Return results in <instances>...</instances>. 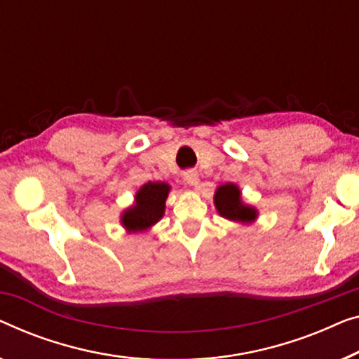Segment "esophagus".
Instances as JSON below:
<instances>
[{"label":"esophagus","instance_id":"1","mask_svg":"<svg viewBox=\"0 0 359 359\" xmlns=\"http://www.w3.org/2000/svg\"><path fill=\"white\" fill-rule=\"evenodd\" d=\"M183 176H184V181L189 186H197V184H199V175H197V171H194V170L184 171Z\"/></svg>","mask_w":359,"mask_h":359}]
</instances>
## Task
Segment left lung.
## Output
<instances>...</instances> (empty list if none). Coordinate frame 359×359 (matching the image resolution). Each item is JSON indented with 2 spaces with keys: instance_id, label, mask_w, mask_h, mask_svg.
I'll list each match as a JSON object with an SVG mask.
<instances>
[{
  "instance_id": "8db88e82",
  "label": "left lung",
  "mask_w": 359,
  "mask_h": 359,
  "mask_svg": "<svg viewBox=\"0 0 359 359\" xmlns=\"http://www.w3.org/2000/svg\"><path fill=\"white\" fill-rule=\"evenodd\" d=\"M214 205L218 215L226 218V220L249 225L254 223L259 217V210L251 204H246L243 201L240 186L235 183L220 184L215 189Z\"/></svg>"
}]
</instances>
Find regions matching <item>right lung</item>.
I'll use <instances>...</instances> for the list:
<instances>
[{"label":"right lung","instance_id":"obj_1","mask_svg":"<svg viewBox=\"0 0 359 359\" xmlns=\"http://www.w3.org/2000/svg\"><path fill=\"white\" fill-rule=\"evenodd\" d=\"M171 186L163 181H149L137 189L134 202L119 215L126 233H147L165 215V202Z\"/></svg>","mask_w":359,"mask_h":359}]
</instances>
